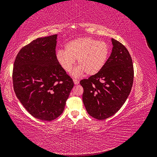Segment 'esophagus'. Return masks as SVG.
Wrapping results in <instances>:
<instances>
[{
	"label": "esophagus",
	"mask_w": 157,
	"mask_h": 157,
	"mask_svg": "<svg viewBox=\"0 0 157 157\" xmlns=\"http://www.w3.org/2000/svg\"><path fill=\"white\" fill-rule=\"evenodd\" d=\"M73 82H74V83L75 85H78V84L79 83V80H78V79H73Z\"/></svg>",
	"instance_id": "obj_1"
}]
</instances>
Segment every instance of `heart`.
<instances>
[{
  "label": "heart",
  "instance_id": "b5f03b06",
  "mask_svg": "<svg viewBox=\"0 0 157 157\" xmlns=\"http://www.w3.org/2000/svg\"><path fill=\"white\" fill-rule=\"evenodd\" d=\"M110 54L109 44L90 37H82L68 42L65 51L56 52V60L64 71L69 72L75 59L79 66L74 69L72 75L78 78L84 72L94 75L100 72L105 65Z\"/></svg>",
  "mask_w": 157,
  "mask_h": 157
}]
</instances>
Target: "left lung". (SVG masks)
Wrapping results in <instances>:
<instances>
[{"instance_id": "1", "label": "left lung", "mask_w": 157, "mask_h": 157, "mask_svg": "<svg viewBox=\"0 0 157 157\" xmlns=\"http://www.w3.org/2000/svg\"><path fill=\"white\" fill-rule=\"evenodd\" d=\"M105 65L98 74L80 82L84 91L83 102L93 118L105 120L117 113L128 98L134 71L128 50L114 39Z\"/></svg>"}]
</instances>
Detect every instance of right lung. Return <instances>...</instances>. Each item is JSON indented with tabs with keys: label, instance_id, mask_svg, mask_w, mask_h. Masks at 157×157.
Instances as JSON below:
<instances>
[{
	"label": "right lung",
	"instance_id": "obj_1",
	"mask_svg": "<svg viewBox=\"0 0 157 157\" xmlns=\"http://www.w3.org/2000/svg\"><path fill=\"white\" fill-rule=\"evenodd\" d=\"M57 34L39 37L23 47L13 65L15 93L33 117L52 121L63 113L74 86L56 57Z\"/></svg>",
	"mask_w": 157,
	"mask_h": 157
}]
</instances>
